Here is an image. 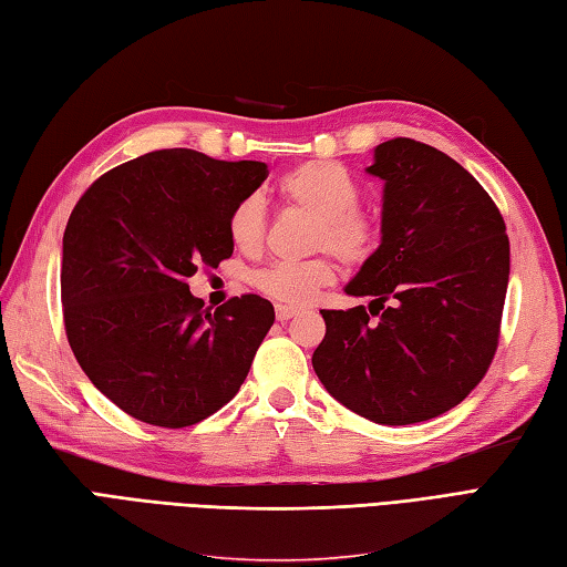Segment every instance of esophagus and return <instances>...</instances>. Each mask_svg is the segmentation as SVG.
<instances>
[{"instance_id": "obj_1", "label": "esophagus", "mask_w": 567, "mask_h": 567, "mask_svg": "<svg viewBox=\"0 0 567 567\" xmlns=\"http://www.w3.org/2000/svg\"><path fill=\"white\" fill-rule=\"evenodd\" d=\"M299 313V309H295V307H285V305H278L275 307V316H278V321H289L292 319V316H297Z\"/></svg>"}]
</instances>
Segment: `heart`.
<instances>
[{
  "instance_id": "b5f03b06",
  "label": "heart",
  "mask_w": 567,
  "mask_h": 567,
  "mask_svg": "<svg viewBox=\"0 0 567 567\" xmlns=\"http://www.w3.org/2000/svg\"><path fill=\"white\" fill-rule=\"evenodd\" d=\"M280 197L305 209L316 224L311 229V251H331L350 268L364 266L377 251V221L362 213L360 183L346 166L336 162H305L280 178ZM268 213L262 197L251 193L231 207L227 219L229 241L244 256H258L266 244ZM336 280L331 256H316L299 262H272L254 272V287L285 307H305Z\"/></svg>"
}]
</instances>
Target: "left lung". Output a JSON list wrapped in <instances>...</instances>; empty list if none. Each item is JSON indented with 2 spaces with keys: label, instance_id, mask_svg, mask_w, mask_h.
<instances>
[{
  "label": "left lung",
  "instance_id": "obj_1",
  "mask_svg": "<svg viewBox=\"0 0 567 567\" xmlns=\"http://www.w3.org/2000/svg\"><path fill=\"white\" fill-rule=\"evenodd\" d=\"M384 181L381 244L346 292L370 309H321L313 372L379 425H413L462 403L495 358L509 239L493 197L452 156L396 137L367 168Z\"/></svg>",
  "mask_w": 567,
  "mask_h": 567
}]
</instances>
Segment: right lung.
Returning a JSON list of instances; mask_svg holds the SVG:
<instances>
[{
  "instance_id": "right-lung-1",
  "label": "right lung",
  "mask_w": 567,
  "mask_h": 567,
  "mask_svg": "<svg viewBox=\"0 0 567 567\" xmlns=\"http://www.w3.org/2000/svg\"><path fill=\"white\" fill-rule=\"evenodd\" d=\"M266 178L260 162L159 150L105 171L74 205L62 239L64 333L91 384L135 420L190 427L241 389L272 305L241 295L209 313L188 278L231 256V207Z\"/></svg>"
}]
</instances>
